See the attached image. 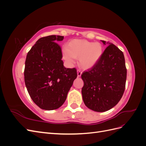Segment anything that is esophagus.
Segmentation results:
<instances>
[{
    "instance_id": "esophagus-1",
    "label": "esophagus",
    "mask_w": 146,
    "mask_h": 146,
    "mask_svg": "<svg viewBox=\"0 0 146 146\" xmlns=\"http://www.w3.org/2000/svg\"><path fill=\"white\" fill-rule=\"evenodd\" d=\"M81 75H82V72L80 70H77V77H81Z\"/></svg>"
}]
</instances>
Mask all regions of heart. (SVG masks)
I'll use <instances>...</instances> for the list:
<instances>
[{"mask_svg": "<svg viewBox=\"0 0 146 146\" xmlns=\"http://www.w3.org/2000/svg\"><path fill=\"white\" fill-rule=\"evenodd\" d=\"M103 47L99 42H92L86 39H73L62 49L63 57L69 64L74 58L83 69H90L98 63L102 55Z\"/></svg>", "mask_w": 146, "mask_h": 146, "instance_id": "heart-1", "label": "heart"}]
</instances>
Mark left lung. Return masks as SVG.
I'll use <instances>...</instances> for the list:
<instances>
[{
    "label": "left lung",
    "mask_w": 146,
    "mask_h": 146,
    "mask_svg": "<svg viewBox=\"0 0 146 146\" xmlns=\"http://www.w3.org/2000/svg\"><path fill=\"white\" fill-rule=\"evenodd\" d=\"M101 41L109 46L96 66L82 74L84 104L97 112L108 111L119 102L124 92L127 78L123 52L112 43Z\"/></svg>",
    "instance_id": "left-lung-1"
}]
</instances>
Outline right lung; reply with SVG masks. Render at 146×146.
I'll return each mask as SVG.
<instances>
[{"label": "right lung", "instance_id": "add662e5", "mask_svg": "<svg viewBox=\"0 0 146 146\" xmlns=\"http://www.w3.org/2000/svg\"><path fill=\"white\" fill-rule=\"evenodd\" d=\"M63 38L60 35L41 38L26 57L25 86L34 103L42 110L60 108L77 76L76 68L63 65L61 47L56 42Z\"/></svg>", "mask_w": 146, "mask_h": 146}]
</instances>
